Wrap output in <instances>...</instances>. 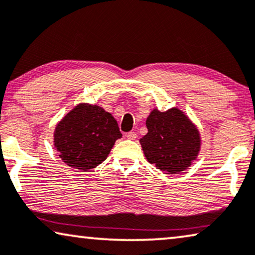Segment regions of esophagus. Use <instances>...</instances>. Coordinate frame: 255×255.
Instances as JSON below:
<instances>
[{"label": "esophagus", "instance_id": "obj_1", "mask_svg": "<svg viewBox=\"0 0 255 255\" xmlns=\"http://www.w3.org/2000/svg\"><path fill=\"white\" fill-rule=\"evenodd\" d=\"M126 137L128 139H135L136 137H137V135H136L135 131H129V132H127V134H126Z\"/></svg>", "mask_w": 255, "mask_h": 255}]
</instances>
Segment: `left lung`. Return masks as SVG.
<instances>
[{
	"mask_svg": "<svg viewBox=\"0 0 255 255\" xmlns=\"http://www.w3.org/2000/svg\"><path fill=\"white\" fill-rule=\"evenodd\" d=\"M148 134L139 139L149 163L168 173H179L192 164L200 151V135L178 109L153 110L146 119Z\"/></svg>",
	"mask_w": 255,
	"mask_h": 255,
	"instance_id": "obj_1",
	"label": "left lung"
}]
</instances>
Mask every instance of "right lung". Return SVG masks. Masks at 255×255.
<instances>
[{"instance_id":"obj_1","label":"right lung","mask_w":255,"mask_h":255,"mask_svg":"<svg viewBox=\"0 0 255 255\" xmlns=\"http://www.w3.org/2000/svg\"><path fill=\"white\" fill-rule=\"evenodd\" d=\"M121 136L112 114L97 105L80 104L57 124L54 145L68 166L89 171L107 158Z\"/></svg>"}]
</instances>
